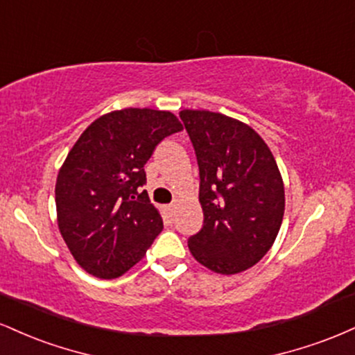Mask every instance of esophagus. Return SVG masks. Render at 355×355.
I'll use <instances>...</instances> for the list:
<instances>
[{
	"label": "esophagus",
	"mask_w": 355,
	"mask_h": 355,
	"mask_svg": "<svg viewBox=\"0 0 355 355\" xmlns=\"http://www.w3.org/2000/svg\"><path fill=\"white\" fill-rule=\"evenodd\" d=\"M166 210L170 211V215H173V210H175V203H172V205H168V207H166Z\"/></svg>",
	"instance_id": "esophagus-1"
}]
</instances>
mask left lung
I'll return each mask as SVG.
<instances>
[{
	"label": "left lung",
	"instance_id": "8db88e82",
	"mask_svg": "<svg viewBox=\"0 0 355 355\" xmlns=\"http://www.w3.org/2000/svg\"><path fill=\"white\" fill-rule=\"evenodd\" d=\"M200 172L203 227L189 239L195 260L232 275L255 266L275 242L285 210L284 182L254 128L222 113L183 110Z\"/></svg>",
	"mask_w": 355,
	"mask_h": 355
}]
</instances>
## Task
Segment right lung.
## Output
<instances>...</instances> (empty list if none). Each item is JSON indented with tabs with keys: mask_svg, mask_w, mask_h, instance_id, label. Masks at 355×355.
I'll return each instance as SVG.
<instances>
[{
	"mask_svg": "<svg viewBox=\"0 0 355 355\" xmlns=\"http://www.w3.org/2000/svg\"><path fill=\"white\" fill-rule=\"evenodd\" d=\"M183 128L170 112L125 108L96 118L73 145L55 187L61 237L88 274L116 279L164 230L150 203L145 164Z\"/></svg>",
	"mask_w": 355,
	"mask_h": 355,
	"instance_id": "add662e5",
	"label": "right lung"
}]
</instances>
